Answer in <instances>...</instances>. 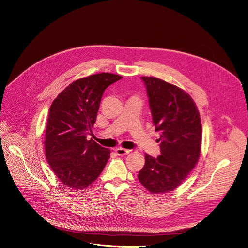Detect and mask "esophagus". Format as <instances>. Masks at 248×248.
<instances>
[{
	"instance_id": "34e87169",
	"label": "esophagus",
	"mask_w": 248,
	"mask_h": 248,
	"mask_svg": "<svg viewBox=\"0 0 248 248\" xmlns=\"http://www.w3.org/2000/svg\"><path fill=\"white\" fill-rule=\"evenodd\" d=\"M129 152H130V150L124 149V148H122V147L116 149V153H117V155H119V156H124V155L128 154Z\"/></svg>"
}]
</instances>
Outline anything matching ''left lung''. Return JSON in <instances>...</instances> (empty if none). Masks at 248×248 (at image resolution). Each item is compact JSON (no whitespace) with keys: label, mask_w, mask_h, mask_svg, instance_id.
<instances>
[{"label":"left lung","mask_w":248,"mask_h":248,"mask_svg":"<svg viewBox=\"0 0 248 248\" xmlns=\"http://www.w3.org/2000/svg\"><path fill=\"white\" fill-rule=\"evenodd\" d=\"M153 117L160 131L161 155H145L137 174L149 192L168 193L180 186L199 160L202 125L197 106L182 88L153 77H142Z\"/></svg>","instance_id":"left-lung-1"}]
</instances>
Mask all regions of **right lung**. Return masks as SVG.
Listing matches in <instances>:
<instances>
[{
  "instance_id": "add662e5",
  "label": "right lung",
  "mask_w": 248,
  "mask_h": 248,
  "mask_svg": "<svg viewBox=\"0 0 248 248\" xmlns=\"http://www.w3.org/2000/svg\"><path fill=\"white\" fill-rule=\"evenodd\" d=\"M123 77L102 73L79 78L53 101L45 131V156L64 186L83 189L96 181L110 159V149L86 136L96 122L102 95Z\"/></svg>"
}]
</instances>
